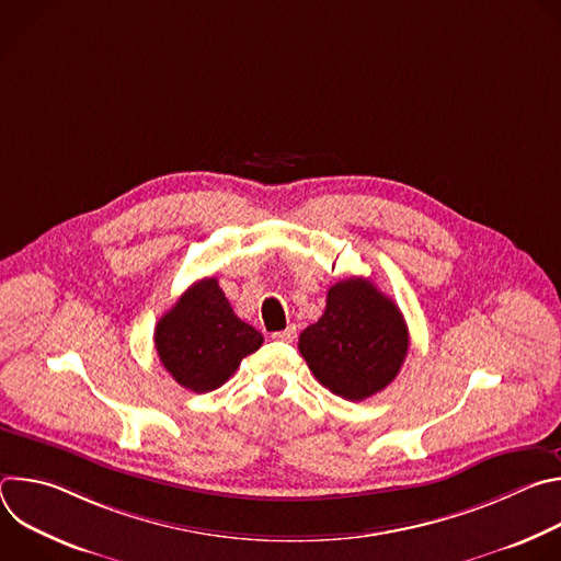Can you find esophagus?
<instances>
[{
  "instance_id": "obj_1",
  "label": "esophagus",
  "mask_w": 561,
  "mask_h": 561,
  "mask_svg": "<svg viewBox=\"0 0 561 561\" xmlns=\"http://www.w3.org/2000/svg\"><path fill=\"white\" fill-rule=\"evenodd\" d=\"M295 337H297V329H295V327H288L286 331L273 333V340H275V342H284V344H290V342H295Z\"/></svg>"
}]
</instances>
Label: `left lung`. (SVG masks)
Returning <instances> with one entry per match:
<instances>
[{"label": "left lung", "instance_id": "8db88e82", "mask_svg": "<svg viewBox=\"0 0 561 561\" xmlns=\"http://www.w3.org/2000/svg\"><path fill=\"white\" fill-rule=\"evenodd\" d=\"M299 353L319 383L362 402L397 377L409 329L402 310L370 279L351 277L329 288L324 314L299 335Z\"/></svg>", "mask_w": 561, "mask_h": 561}]
</instances>
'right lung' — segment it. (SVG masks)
I'll use <instances>...</instances> for the list:
<instances>
[{
	"mask_svg": "<svg viewBox=\"0 0 561 561\" xmlns=\"http://www.w3.org/2000/svg\"><path fill=\"white\" fill-rule=\"evenodd\" d=\"M264 337L239 319L215 277L195 282L154 327L159 362L193 390L219 388Z\"/></svg>",
	"mask_w": 561,
	"mask_h": 561,
	"instance_id": "1",
	"label": "right lung"
}]
</instances>
